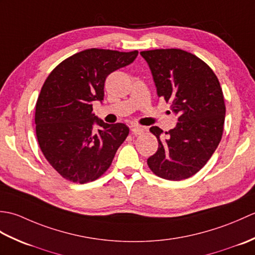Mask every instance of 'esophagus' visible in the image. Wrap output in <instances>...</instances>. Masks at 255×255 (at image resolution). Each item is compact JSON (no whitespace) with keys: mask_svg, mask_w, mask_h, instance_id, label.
<instances>
[{"mask_svg":"<svg viewBox=\"0 0 255 255\" xmlns=\"http://www.w3.org/2000/svg\"><path fill=\"white\" fill-rule=\"evenodd\" d=\"M144 131V129L141 128V127H132L131 129V133L133 134V136H138V134H141L142 132Z\"/></svg>","mask_w":255,"mask_h":255,"instance_id":"1","label":"esophagus"}]
</instances>
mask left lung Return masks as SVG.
Segmentation results:
<instances>
[{
    "label": "left lung",
    "mask_w": 255,
    "mask_h": 255,
    "mask_svg": "<svg viewBox=\"0 0 255 255\" xmlns=\"http://www.w3.org/2000/svg\"><path fill=\"white\" fill-rule=\"evenodd\" d=\"M148 62L159 97L178 114L175 128H150L158 151L147 160L155 175L169 181L193 176L207 163L223 137L226 115L224 93L207 63L182 49L140 52Z\"/></svg>",
    "instance_id": "left-lung-1"
}]
</instances>
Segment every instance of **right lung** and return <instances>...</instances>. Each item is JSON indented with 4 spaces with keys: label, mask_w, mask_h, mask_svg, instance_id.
Segmentation results:
<instances>
[{
    "label": "right lung",
    "mask_w": 255,
    "mask_h": 255,
    "mask_svg": "<svg viewBox=\"0 0 255 255\" xmlns=\"http://www.w3.org/2000/svg\"><path fill=\"white\" fill-rule=\"evenodd\" d=\"M137 56V50L92 48L64 59L48 75L36 103V136L42 154L66 180H97L127 138L126 125L106 124L92 111L94 101L104 100L108 75Z\"/></svg>",
    "instance_id": "right-lung-1"
}]
</instances>
